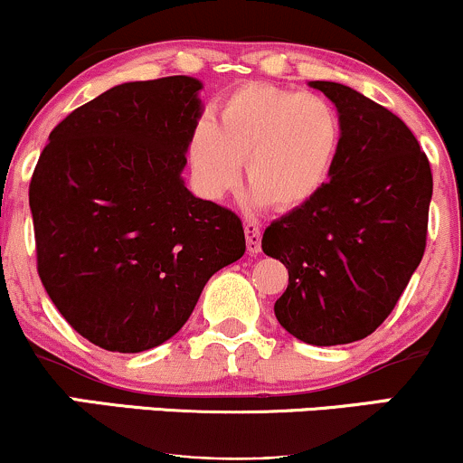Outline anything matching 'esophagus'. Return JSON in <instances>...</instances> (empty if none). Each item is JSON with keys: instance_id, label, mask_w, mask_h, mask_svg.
I'll list each match as a JSON object with an SVG mask.
<instances>
[{"instance_id": "obj_1", "label": "esophagus", "mask_w": 463, "mask_h": 463, "mask_svg": "<svg viewBox=\"0 0 463 463\" xmlns=\"http://www.w3.org/2000/svg\"><path fill=\"white\" fill-rule=\"evenodd\" d=\"M243 231H246V246L250 254L261 252V228L254 222H246L243 224Z\"/></svg>"}]
</instances>
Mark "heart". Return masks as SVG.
<instances>
[{
	"mask_svg": "<svg viewBox=\"0 0 463 463\" xmlns=\"http://www.w3.org/2000/svg\"><path fill=\"white\" fill-rule=\"evenodd\" d=\"M337 109L313 93L248 82L222 99L217 119H200L187 139L195 187L217 200L237 184L241 161L246 204L298 211L326 187L339 147Z\"/></svg>",
	"mask_w": 463,
	"mask_h": 463,
	"instance_id": "1",
	"label": "heart"
}]
</instances>
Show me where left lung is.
<instances>
[{
  "label": "left lung",
  "instance_id": "obj_1",
  "mask_svg": "<svg viewBox=\"0 0 463 463\" xmlns=\"http://www.w3.org/2000/svg\"><path fill=\"white\" fill-rule=\"evenodd\" d=\"M342 119L326 187L265 228L261 248L289 272L276 320L313 346L368 337L422 261L433 176L405 121L339 82L313 80Z\"/></svg>",
  "mask_w": 463,
  "mask_h": 463
}]
</instances>
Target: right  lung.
<instances>
[{"label":"right lung","instance_id":"obj_1","mask_svg":"<svg viewBox=\"0 0 463 463\" xmlns=\"http://www.w3.org/2000/svg\"><path fill=\"white\" fill-rule=\"evenodd\" d=\"M200 89L189 76L117 84L52 130L32 174L41 283L104 350L161 346L246 252L241 220L184 187Z\"/></svg>","mask_w":463,"mask_h":463}]
</instances>
